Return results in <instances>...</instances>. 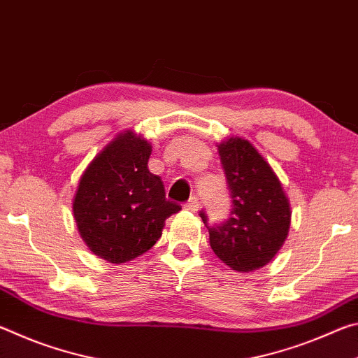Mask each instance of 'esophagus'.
<instances>
[{
  "instance_id": "1",
  "label": "esophagus",
  "mask_w": 358,
  "mask_h": 358,
  "mask_svg": "<svg viewBox=\"0 0 358 358\" xmlns=\"http://www.w3.org/2000/svg\"><path fill=\"white\" fill-rule=\"evenodd\" d=\"M199 207H201V202H199L197 197H191L189 201H187V202L185 203V208L192 211V213H194V211H197Z\"/></svg>"
}]
</instances>
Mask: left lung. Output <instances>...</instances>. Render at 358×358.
<instances>
[{"instance_id":"left-lung-1","label":"left lung","mask_w":358,"mask_h":358,"mask_svg":"<svg viewBox=\"0 0 358 358\" xmlns=\"http://www.w3.org/2000/svg\"><path fill=\"white\" fill-rule=\"evenodd\" d=\"M217 153L232 197L230 217L208 226L210 246L224 264L250 273L270 264L287 240L290 203L278 175L256 147L243 137L217 143Z\"/></svg>"}]
</instances>
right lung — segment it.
<instances>
[{
    "label": "right lung",
    "mask_w": 358,
    "mask_h": 358,
    "mask_svg": "<svg viewBox=\"0 0 358 358\" xmlns=\"http://www.w3.org/2000/svg\"><path fill=\"white\" fill-rule=\"evenodd\" d=\"M151 143L136 131L115 136L78 180L72 215L85 245L110 264L142 256L161 238L180 205L166 199L162 180L148 171Z\"/></svg>",
    "instance_id": "add662e5"
}]
</instances>
